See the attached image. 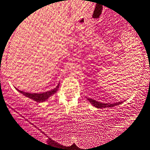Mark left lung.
<instances>
[{
    "label": "left lung",
    "mask_w": 150,
    "mask_h": 150,
    "mask_svg": "<svg viewBox=\"0 0 150 150\" xmlns=\"http://www.w3.org/2000/svg\"><path fill=\"white\" fill-rule=\"evenodd\" d=\"M86 100L92 105L93 106H94L95 108H113L114 106L119 105L122 104V102H118V103H103L101 102L96 101V100H93V99L88 98V97H86Z\"/></svg>",
    "instance_id": "obj_1"
}]
</instances>
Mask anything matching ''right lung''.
<instances>
[{
    "instance_id": "add662e5",
    "label": "right lung",
    "mask_w": 150,
    "mask_h": 150,
    "mask_svg": "<svg viewBox=\"0 0 150 150\" xmlns=\"http://www.w3.org/2000/svg\"><path fill=\"white\" fill-rule=\"evenodd\" d=\"M59 88V83L58 84L56 88H53L52 90H50V91H45V92L40 93V94H36V93H30V92H25V91H21V90L17 89V88H15L17 90V91L22 94L23 95H24L25 97H27L28 98L31 99V100H33L34 101L38 102V103H42V102L46 101L49 99V97L50 96H52L53 94H54L55 93L57 92L58 89Z\"/></svg>"
}]
</instances>
